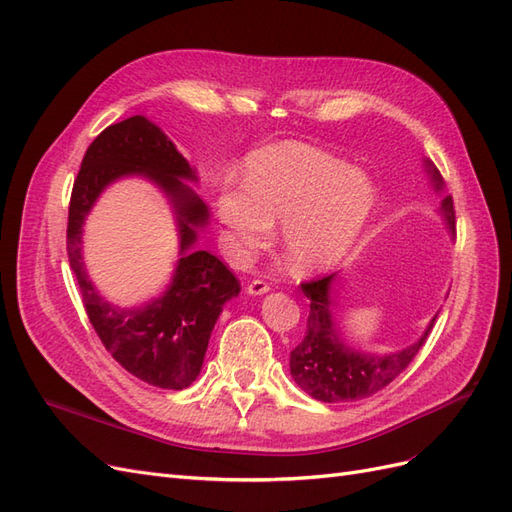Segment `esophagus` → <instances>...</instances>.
I'll use <instances>...</instances> for the list:
<instances>
[{"label": "esophagus", "instance_id": "obj_1", "mask_svg": "<svg viewBox=\"0 0 512 512\" xmlns=\"http://www.w3.org/2000/svg\"><path fill=\"white\" fill-rule=\"evenodd\" d=\"M271 288H269V284L265 282V280H252L250 284H247V288H245V292L250 294V297H260V294H267Z\"/></svg>", "mask_w": 512, "mask_h": 512}]
</instances>
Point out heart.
<instances>
[{"label":"heart","instance_id":"heart-1","mask_svg":"<svg viewBox=\"0 0 512 512\" xmlns=\"http://www.w3.org/2000/svg\"><path fill=\"white\" fill-rule=\"evenodd\" d=\"M371 177L318 147L284 141L252 151L243 183L226 179L213 194L226 256L243 265L271 239L294 275L335 267L359 243L374 215Z\"/></svg>","mask_w":512,"mask_h":512}]
</instances>
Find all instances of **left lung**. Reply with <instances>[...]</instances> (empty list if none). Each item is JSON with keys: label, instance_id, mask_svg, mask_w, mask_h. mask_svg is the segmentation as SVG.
Here are the masks:
<instances>
[{"label": "left lung", "instance_id": "8db88e82", "mask_svg": "<svg viewBox=\"0 0 512 512\" xmlns=\"http://www.w3.org/2000/svg\"><path fill=\"white\" fill-rule=\"evenodd\" d=\"M431 190L440 196L436 213L444 220L448 235L455 237V209L453 198L444 192V179L431 160H423ZM337 275H327L322 280L301 284L309 299L307 331L303 342L290 352V376L301 389L318 401L337 404V401L363 399L382 391L404 371L418 350L423 348L433 329L438 314L429 320L425 331L416 342L397 348L393 352H363L346 344L342 331L337 327Z\"/></svg>", "mask_w": 512, "mask_h": 512}]
</instances>
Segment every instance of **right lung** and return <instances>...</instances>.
<instances>
[{
    "label": "right lung",
    "instance_id": "obj_1",
    "mask_svg": "<svg viewBox=\"0 0 512 512\" xmlns=\"http://www.w3.org/2000/svg\"><path fill=\"white\" fill-rule=\"evenodd\" d=\"M145 178L165 194L176 215L180 258L160 298L132 308L108 302L90 282L82 260V226L108 184ZM196 168L160 126L134 115L108 126L89 145L74 181L68 211V258L89 322L104 348L132 376L160 389L181 391L198 378L222 307L239 297V282L222 260L196 247L209 224L196 194Z\"/></svg>",
    "mask_w": 512,
    "mask_h": 512
}]
</instances>
